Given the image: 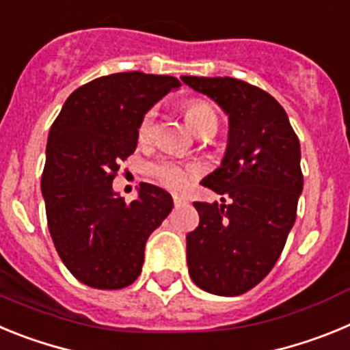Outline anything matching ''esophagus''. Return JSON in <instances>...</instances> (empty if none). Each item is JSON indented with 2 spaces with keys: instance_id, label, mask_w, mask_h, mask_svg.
<instances>
[{
  "instance_id": "esophagus-1",
  "label": "esophagus",
  "mask_w": 350,
  "mask_h": 350,
  "mask_svg": "<svg viewBox=\"0 0 350 350\" xmlns=\"http://www.w3.org/2000/svg\"><path fill=\"white\" fill-rule=\"evenodd\" d=\"M173 203H175V206H180V205H185L187 200H185L184 196H180V194H173Z\"/></svg>"
}]
</instances>
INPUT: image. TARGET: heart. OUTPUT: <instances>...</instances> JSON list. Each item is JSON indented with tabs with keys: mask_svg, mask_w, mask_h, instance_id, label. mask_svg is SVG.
<instances>
[{
	"mask_svg": "<svg viewBox=\"0 0 350 350\" xmlns=\"http://www.w3.org/2000/svg\"><path fill=\"white\" fill-rule=\"evenodd\" d=\"M185 117L191 128L196 133L208 131V129H217L219 117L215 108L203 100H193L187 103L185 108ZM154 129H156V110H148L144 117H142L140 124H138V140L148 142L152 138ZM198 166L189 165V163H182L177 159H170V157H163V159L156 161L148 166V173L150 177L156 178L161 185H165L168 189H182L189 184L198 175Z\"/></svg>",
	"mask_w": 350,
	"mask_h": 350,
	"instance_id": "1",
	"label": "heart"
}]
</instances>
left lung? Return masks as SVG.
Returning a JSON list of instances; mask_svg holds the SVG:
<instances>
[{
    "label": "left lung",
    "instance_id": "1",
    "mask_svg": "<svg viewBox=\"0 0 350 350\" xmlns=\"http://www.w3.org/2000/svg\"><path fill=\"white\" fill-rule=\"evenodd\" d=\"M228 116L221 166L202 184L222 203L196 202L200 224L185 237L193 282L238 296L261 282L279 259L303 191L299 142L273 96L231 77H180Z\"/></svg>",
    "mask_w": 350,
    "mask_h": 350
}]
</instances>
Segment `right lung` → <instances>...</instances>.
Returning <instances> with one entry per match:
<instances>
[{
	"mask_svg": "<svg viewBox=\"0 0 350 350\" xmlns=\"http://www.w3.org/2000/svg\"><path fill=\"white\" fill-rule=\"evenodd\" d=\"M175 77L126 71L100 77L70 94L54 120L42 175L49 231L64 267L96 289L137 280L147 238L173 208L170 193L140 184L126 203L112 187L138 144L142 117L170 91Z\"/></svg>",
	"mask_w": 350,
	"mask_h": 350,
	"instance_id": "add662e5",
	"label": "right lung"
}]
</instances>
